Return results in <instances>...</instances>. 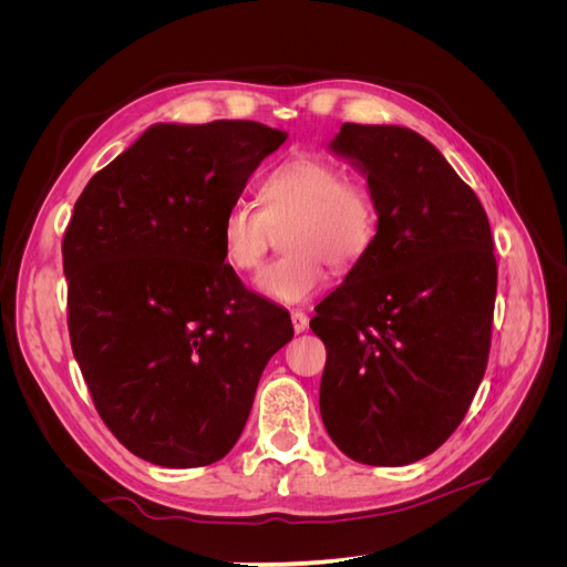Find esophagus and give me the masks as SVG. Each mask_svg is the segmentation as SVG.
<instances>
[{
    "mask_svg": "<svg viewBox=\"0 0 567 567\" xmlns=\"http://www.w3.org/2000/svg\"><path fill=\"white\" fill-rule=\"evenodd\" d=\"M290 319H293V331H296V333L307 331V326H310V319H307V315L300 312V310L290 312Z\"/></svg>",
    "mask_w": 567,
    "mask_h": 567,
    "instance_id": "1",
    "label": "esophagus"
}]
</instances>
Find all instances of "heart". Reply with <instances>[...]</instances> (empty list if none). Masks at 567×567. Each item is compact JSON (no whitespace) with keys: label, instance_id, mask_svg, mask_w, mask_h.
<instances>
[{"label":"heart","instance_id":"b5f03b06","mask_svg":"<svg viewBox=\"0 0 567 567\" xmlns=\"http://www.w3.org/2000/svg\"><path fill=\"white\" fill-rule=\"evenodd\" d=\"M262 210L236 200L221 215L219 248L236 271L260 267L271 231L281 233L279 260L267 265L255 288L274 302L296 305L323 281V265L348 271L369 250L375 221L371 188L342 177L338 165L321 156H296L277 165L260 186Z\"/></svg>","mask_w":567,"mask_h":567}]
</instances>
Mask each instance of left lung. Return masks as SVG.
<instances>
[{"label": "left lung", "mask_w": 567, "mask_h": 567, "mask_svg": "<svg viewBox=\"0 0 567 567\" xmlns=\"http://www.w3.org/2000/svg\"><path fill=\"white\" fill-rule=\"evenodd\" d=\"M329 148L367 175L375 236L312 331L319 409L342 454L406 466L447 440L489 357L496 260L483 203L414 130L346 123Z\"/></svg>", "instance_id": "left-lung-1"}]
</instances>
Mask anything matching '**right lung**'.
Returning a JSON list of instances; mask_svg holds the SVG:
<instances>
[{"mask_svg":"<svg viewBox=\"0 0 567 567\" xmlns=\"http://www.w3.org/2000/svg\"><path fill=\"white\" fill-rule=\"evenodd\" d=\"M286 132L151 125L90 179L63 236L68 331L94 406L144 461L196 468L244 433L288 312L225 265L219 221Z\"/></svg>","mask_w":567,"mask_h":567,"instance_id":"add662e5","label":"right lung"}]
</instances>
